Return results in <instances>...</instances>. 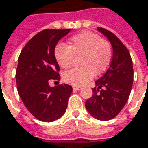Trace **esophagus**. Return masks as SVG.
Listing matches in <instances>:
<instances>
[{"instance_id": "34e87169", "label": "esophagus", "mask_w": 148, "mask_h": 148, "mask_svg": "<svg viewBox=\"0 0 148 148\" xmlns=\"http://www.w3.org/2000/svg\"><path fill=\"white\" fill-rule=\"evenodd\" d=\"M72 88H73V90H81V86H72Z\"/></svg>"}]
</instances>
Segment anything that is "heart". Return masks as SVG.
<instances>
[{
	"label": "heart",
	"mask_w": 148,
	"mask_h": 148,
	"mask_svg": "<svg viewBox=\"0 0 148 148\" xmlns=\"http://www.w3.org/2000/svg\"><path fill=\"white\" fill-rule=\"evenodd\" d=\"M54 56L58 65L64 69L71 66L75 57L82 56L80 64L82 66L72 68L62 75L66 83L80 86L91 80L95 73L100 74L107 70L112 59V48L98 34L86 31L71 38L69 46L57 45Z\"/></svg>",
	"instance_id": "1"
}]
</instances>
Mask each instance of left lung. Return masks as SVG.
<instances>
[{"mask_svg": "<svg viewBox=\"0 0 148 148\" xmlns=\"http://www.w3.org/2000/svg\"><path fill=\"white\" fill-rule=\"evenodd\" d=\"M110 42L113 48L111 64L104 76L95 81L92 96L86 101V108L92 117L106 121L114 119L128 101L134 82V68L130 53L115 34L97 28Z\"/></svg>", "mask_w": 148, "mask_h": 148, "instance_id": "1", "label": "left lung"}]
</instances>
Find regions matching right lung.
<instances>
[{"instance_id": "add662e5", "label": "right lung", "mask_w": 148, "mask_h": 148, "mask_svg": "<svg viewBox=\"0 0 148 148\" xmlns=\"http://www.w3.org/2000/svg\"><path fill=\"white\" fill-rule=\"evenodd\" d=\"M71 29H44L26 43L18 59L15 72L20 97L32 115L43 122H53L64 114L72 87L49 81H60V67L54 50L60 39Z\"/></svg>"}]
</instances>
